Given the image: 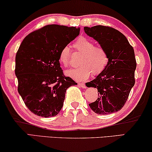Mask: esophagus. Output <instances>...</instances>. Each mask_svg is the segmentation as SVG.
<instances>
[{
  "label": "esophagus",
  "mask_w": 152,
  "mask_h": 152,
  "mask_svg": "<svg viewBox=\"0 0 152 152\" xmlns=\"http://www.w3.org/2000/svg\"><path fill=\"white\" fill-rule=\"evenodd\" d=\"M78 85H80V86L82 87L83 89H86V86H85V85L84 83H78Z\"/></svg>",
  "instance_id": "esophagus-1"
}]
</instances>
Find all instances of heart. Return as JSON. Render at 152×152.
<instances>
[{
    "label": "heart",
    "instance_id": "b5f03b06",
    "mask_svg": "<svg viewBox=\"0 0 152 152\" xmlns=\"http://www.w3.org/2000/svg\"><path fill=\"white\" fill-rule=\"evenodd\" d=\"M74 48L81 53L78 60V67L65 71L66 76L76 80H85L92 74L97 76L101 74L108 63L106 51L100 47H96L92 41L86 38L80 37L74 43ZM59 60L65 66L70 64L69 46H65L60 52Z\"/></svg>",
    "mask_w": 152,
    "mask_h": 152
}]
</instances>
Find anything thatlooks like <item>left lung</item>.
Returning a JSON list of instances; mask_svg holds the SVG:
<instances>
[{
  "label": "left lung",
  "mask_w": 152,
  "mask_h": 152,
  "mask_svg": "<svg viewBox=\"0 0 152 152\" xmlns=\"http://www.w3.org/2000/svg\"><path fill=\"white\" fill-rule=\"evenodd\" d=\"M84 30L106 51L109 59L104 71L86 83L87 87L96 88L98 93V99L89 104V107L100 115L118 112L135 83L134 49L123 34L112 27L96 25L85 27Z\"/></svg>",
  "instance_id": "left-lung-1"
}]
</instances>
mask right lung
<instances>
[{
  "label": "right lung",
  "mask_w": 152,
  "mask_h": 152,
  "mask_svg": "<svg viewBox=\"0 0 152 152\" xmlns=\"http://www.w3.org/2000/svg\"><path fill=\"white\" fill-rule=\"evenodd\" d=\"M80 28L46 25L28 34L16 56L18 91L27 107L45 118L56 116L63 106L66 90L77 85L60 67L62 49L75 39Z\"/></svg>",
  "instance_id": "1"
}]
</instances>
